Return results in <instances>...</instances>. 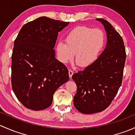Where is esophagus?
<instances>
[{
    "mask_svg": "<svg viewBox=\"0 0 135 135\" xmlns=\"http://www.w3.org/2000/svg\"><path fill=\"white\" fill-rule=\"evenodd\" d=\"M73 74H74V71L70 69V70H69V77H70V78H71L72 76L73 75Z\"/></svg>",
    "mask_w": 135,
    "mask_h": 135,
    "instance_id": "34e87169",
    "label": "esophagus"
}]
</instances>
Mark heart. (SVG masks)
I'll return each instance as SVG.
<instances>
[{
    "mask_svg": "<svg viewBox=\"0 0 135 135\" xmlns=\"http://www.w3.org/2000/svg\"><path fill=\"white\" fill-rule=\"evenodd\" d=\"M105 43V35L102 30L87 26H79L68 33L65 43L56 45L58 59L67 63L75 55L76 63L80 67H86L97 59Z\"/></svg>",
    "mask_w": 135,
    "mask_h": 135,
    "instance_id": "heart-1",
    "label": "heart"
}]
</instances>
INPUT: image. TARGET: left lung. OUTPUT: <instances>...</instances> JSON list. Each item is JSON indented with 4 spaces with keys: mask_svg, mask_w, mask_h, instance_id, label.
<instances>
[{
    "mask_svg": "<svg viewBox=\"0 0 135 135\" xmlns=\"http://www.w3.org/2000/svg\"><path fill=\"white\" fill-rule=\"evenodd\" d=\"M97 20L103 23L107 31L105 49L91 65L72 76L77 86L74 107L87 114L100 112L109 107L122 85L126 59L120 35L108 21Z\"/></svg>",
    "mask_w": 135,
    "mask_h": 135,
    "instance_id": "8db88e82",
    "label": "left lung"
}]
</instances>
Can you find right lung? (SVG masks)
<instances>
[{"label":"right lung","mask_w":135,"mask_h":135,"mask_svg":"<svg viewBox=\"0 0 135 135\" xmlns=\"http://www.w3.org/2000/svg\"><path fill=\"white\" fill-rule=\"evenodd\" d=\"M69 24L40 17L22 27L14 41L12 55V86L26 108H48L54 94L69 80L66 66L55 57L58 33Z\"/></svg>","instance_id":"add662e5"}]
</instances>
